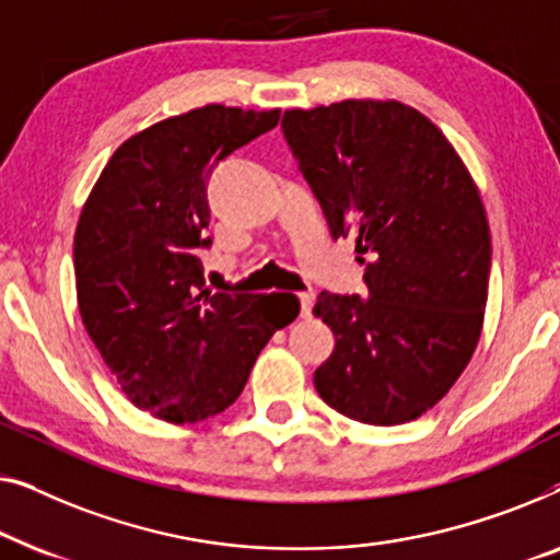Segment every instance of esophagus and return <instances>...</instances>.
I'll return each mask as SVG.
<instances>
[{"instance_id":"1","label":"esophagus","mask_w":560,"mask_h":560,"mask_svg":"<svg viewBox=\"0 0 560 560\" xmlns=\"http://www.w3.org/2000/svg\"><path fill=\"white\" fill-rule=\"evenodd\" d=\"M299 304H302V317L310 319L312 317V306H314V294H310V291L299 294Z\"/></svg>"}]
</instances>
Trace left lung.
Listing matches in <instances>:
<instances>
[{
	"mask_svg": "<svg viewBox=\"0 0 560 560\" xmlns=\"http://www.w3.org/2000/svg\"><path fill=\"white\" fill-rule=\"evenodd\" d=\"M283 137L329 220L355 241L368 299L322 291L335 350L314 388L337 413L396 427L434 408L475 355L490 287V225L467 164L396 98L289 108Z\"/></svg>",
	"mask_w": 560,
	"mask_h": 560,
	"instance_id": "8db88e82",
	"label": "left lung"
}]
</instances>
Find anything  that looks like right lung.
Listing matches in <instances>:
<instances>
[{"label": "right lung", "instance_id": "obj_1", "mask_svg": "<svg viewBox=\"0 0 560 560\" xmlns=\"http://www.w3.org/2000/svg\"><path fill=\"white\" fill-rule=\"evenodd\" d=\"M279 124V108L210 104L124 141L101 172L73 238L78 310L124 396L167 423L225 411L258 352L299 314L294 294L205 287L208 177Z\"/></svg>", "mask_w": 560, "mask_h": 560}]
</instances>
